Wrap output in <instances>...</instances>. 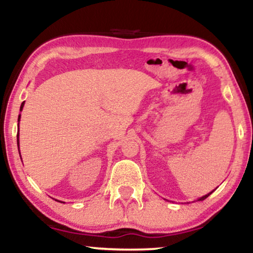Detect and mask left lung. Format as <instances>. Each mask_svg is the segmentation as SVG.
<instances>
[{
	"instance_id": "obj_1",
	"label": "left lung",
	"mask_w": 253,
	"mask_h": 253,
	"mask_svg": "<svg viewBox=\"0 0 253 253\" xmlns=\"http://www.w3.org/2000/svg\"><path fill=\"white\" fill-rule=\"evenodd\" d=\"M212 192H213V191H212ZM212 192H210V193H208V195L203 196V197H201V198H199V199H198V201H204V199H205V198H208V197H209V196H210V195H211V193H212Z\"/></svg>"
}]
</instances>
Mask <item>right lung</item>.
<instances>
[{"instance_id":"add662e5","label":"right lung","mask_w":253,"mask_h":253,"mask_svg":"<svg viewBox=\"0 0 253 253\" xmlns=\"http://www.w3.org/2000/svg\"><path fill=\"white\" fill-rule=\"evenodd\" d=\"M23 105H24V102L21 104L20 110H22V109H23ZM20 118H21V115H18V122H20ZM17 137H18V135H17ZM17 145H18V139H17ZM18 148H20V145H18ZM18 152H20V149H18ZM20 156H21V155H20ZM21 160H22V158H21ZM61 203H62V202H61Z\"/></svg>"}]
</instances>
